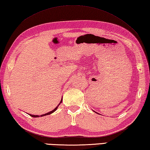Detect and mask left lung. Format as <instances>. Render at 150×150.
Instances as JSON below:
<instances>
[{
    "label": "left lung",
    "instance_id": "left-lung-1",
    "mask_svg": "<svg viewBox=\"0 0 150 150\" xmlns=\"http://www.w3.org/2000/svg\"><path fill=\"white\" fill-rule=\"evenodd\" d=\"M94 112H95V111H94ZM96 113H98V112H96Z\"/></svg>",
    "mask_w": 150,
    "mask_h": 150
}]
</instances>
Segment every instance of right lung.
<instances>
[{
    "instance_id": "obj_1",
    "label": "right lung",
    "mask_w": 150,
    "mask_h": 150,
    "mask_svg": "<svg viewBox=\"0 0 150 150\" xmlns=\"http://www.w3.org/2000/svg\"><path fill=\"white\" fill-rule=\"evenodd\" d=\"M62 99H61V101H60V102L59 103V104L56 107V108H54L53 110H52V111H50V112H47V113L43 114V115H31V114H29V115H30V116H31V117H43V116H45V115H48L51 114V113H52V112H54L55 111H56V110H57V108H58V107H59V106L60 105V104L62 103Z\"/></svg>"
}]
</instances>
